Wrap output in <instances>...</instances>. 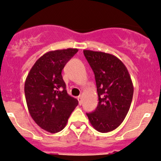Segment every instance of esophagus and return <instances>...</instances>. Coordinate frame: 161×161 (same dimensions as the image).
Here are the masks:
<instances>
[{"label":"esophagus","mask_w":161,"mask_h":161,"mask_svg":"<svg viewBox=\"0 0 161 161\" xmlns=\"http://www.w3.org/2000/svg\"><path fill=\"white\" fill-rule=\"evenodd\" d=\"M78 101H79V104H82V97L81 96H79L78 97Z\"/></svg>","instance_id":"obj_1"}]
</instances>
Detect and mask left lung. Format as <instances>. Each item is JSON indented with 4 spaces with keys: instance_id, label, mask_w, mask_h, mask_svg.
Returning <instances> with one entry per match:
<instances>
[{
    "instance_id": "1",
    "label": "left lung",
    "mask_w": 161,
    "mask_h": 161,
    "mask_svg": "<svg viewBox=\"0 0 161 161\" xmlns=\"http://www.w3.org/2000/svg\"><path fill=\"white\" fill-rule=\"evenodd\" d=\"M95 73L98 104L86 114L90 123L100 132H111L123 123L133 97V84L123 62L110 53L83 51Z\"/></svg>"
}]
</instances>
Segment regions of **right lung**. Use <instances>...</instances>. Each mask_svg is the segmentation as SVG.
I'll list each match as a JSON object with an SVG mask.
<instances>
[{"label":"right lung","mask_w":161,"mask_h":161,"mask_svg":"<svg viewBox=\"0 0 161 161\" xmlns=\"http://www.w3.org/2000/svg\"><path fill=\"white\" fill-rule=\"evenodd\" d=\"M78 51L56 50L38 58L25 82V96L29 114L42 129L51 133L61 131L78 101L67 94L61 72Z\"/></svg>","instance_id":"1"}]
</instances>
